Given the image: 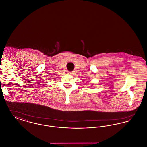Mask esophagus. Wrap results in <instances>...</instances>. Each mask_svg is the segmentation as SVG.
I'll use <instances>...</instances> for the list:
<instances>
[{"label": "esophagus", "mask_w": 147, "mask_h": 147, "mask_svg": "<svg viewBox=\"0 0 147 147\" xmlns=\"http://www.w3.org/2000/svg\"><path fill=\"white\" fill-rule=\"evenodd\" d=\"M70 75H71V76H74V74H75V72L74 71H69V73H68Z\"/></svg>", "instance_id": "esophagus-1"}]
</instances>
